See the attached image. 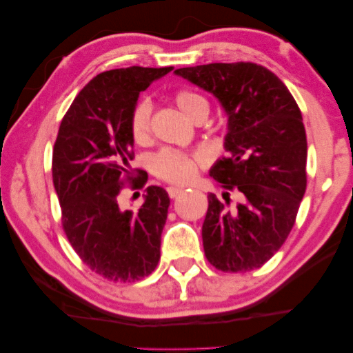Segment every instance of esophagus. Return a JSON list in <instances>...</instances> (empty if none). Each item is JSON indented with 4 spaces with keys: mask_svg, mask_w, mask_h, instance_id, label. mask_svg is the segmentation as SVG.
Instances as JSON below:
<instances>
[{
    "mask_svg": "<svg viewBox=\"0 0 353 353\" xmlns=\"http://www.w3.org/2000/svg\"><path fill=\"white\" fill-rule=\"evenodd\" d=\"M181 192H183V188H176V186L167 188V194H169L170 199H175L176 195H180Z\"/></svg>",
    "mask_w": 353,
    "mask_h": 353,
    "instance_id": "1",
    "label": "esophagus"
}]
</instances>
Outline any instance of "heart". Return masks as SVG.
<instances>
[{"instance_id": "obj_1", "label": "heart", "mask_w": 353, "mask_h": 353, "mask_svg": "<svg viewBox=\"0 0 353 353\" xmlns=\"http://www.w3.org/2000/svg\"><path fill=\"white\" fill-rule=\"evenodd\" d=\"M172 104L188 120L195 121L207 115L208 104L203 96L192 90H176L170 94ZM129 132L134 143L145 145L151 139V105L148 101H140L132 107L129 115ZM203 156L197 153H184L176 150H161L150 159V169L156 176L167 183L188 184L197 175L199 167L203 164Z\"/></svg>"}]
</instances>
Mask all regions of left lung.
<instances>
[{
    "label": "left lung",
    "instance_id": "left-lung-1",
    "mask_svg": "<svg viewBox=\"0 0 353 353\" xmlns=\"http://www.w3.org/2000/svg\"><path fill=\"white\" fill-rule=\"evenodd\" d=\"M175 74L213 93L229 115L225 150L210 175L225 189L208 194L205 257L224 273L262 268L295 225L306 191V131L287 86L251 61L211 63ZM241 202L235 204L230 192Z\"/></svg>",
    "mask_w": 353,
    "mask_h": 353
}]
</instances>
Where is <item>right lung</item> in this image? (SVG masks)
<instances>
[{
  "label": "right lung",
  "instance_id": "obj_1",
  "mask_svg": "<svg viewBox=\"0 0 353 353\" xmlns=\"http://www.w3.org/2000/svg\"><path fill=\"white\" fill-rule=\"evenodd\" d=\"M172 69L132 66L97 74L68 108L53 145L63 230L86 267L113 283L145 278L161 259L169 195L148 186L142 207L129 211L121 208L120 194L142 189L148 180L146 172L129 164V115L140 91Z\"/></svg>",
  "mask_w": 353,
  "mask_h": 353
}]
</instances>
